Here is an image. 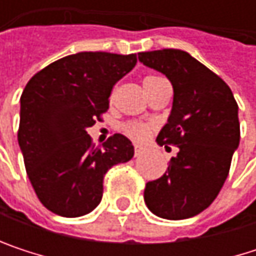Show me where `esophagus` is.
<instances>
[{
    "label": "esophagus",
    "mask_w": 256,
    "mask_h": 256,
    "mask_svg": "<svg viewBox=\"0 0 256 256\" xmlns=\"http://www.w3.org/2000/svg\"><path fill=\"white\" fill-rule=\"evenodd\" d=\"M142 151H144V148L140 145H134V156H140Z\"/></svg>",
    "instance_id": "34e87169"
}]
</instances>
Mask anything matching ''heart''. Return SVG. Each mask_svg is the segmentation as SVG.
Instances as JSON below:
<instances>
[{"mask_svg":"<svg viewBox=\"0 0 256 256\" xmlns=\"http://www.w3.org/2000/svg\"><path fill=\"white\" fill-rule=\"evenodd\" d=\"M160 77H156V76H148V77L144 78V86L158 80ZM151 128L150 126L144 124V123H138V122H132V123H128L124 124V133L128 134V138L134 139V140H144L148 134H150Z\"/></svg>","mask_w":256,"mask_h":256,"instance_id":"1","label":"heart"}]
</instances>
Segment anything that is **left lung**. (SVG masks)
I'll return each mask as SVG.
<instances>
[{
  "instance_id": "obj_1",
  "label": "left lung",
  "mask_w": 256,
  "mask_h": 256,
  "mask_svg": "<svg viewBox=\"0 0 256 256\" xmlns=\"http://www.w3.org/2000/svg\"><path fill=\"white\" fill-rule=\"evenodd\" d=\"M138 56L172 82V111L157 144L179 148L164 175L146 184L144 200L160 218L186 220L210 206L228 176L240 142L238 106L226 81L190 53L163 48Z\"/></svg>"
}]
</instances>
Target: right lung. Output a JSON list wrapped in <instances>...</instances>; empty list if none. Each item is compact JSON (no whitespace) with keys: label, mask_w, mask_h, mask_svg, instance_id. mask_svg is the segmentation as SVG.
<instances>
[{"label":"right lung","mask_w":256,"mask_h":256,"mask_svg":"<svg viewBox=\"0 0 256 256\" xmlns=\"http://www.w3.org/2000/svg\"><path fill=\"white\" fill-rule=\"evenodd\" d=\"M136 62V54L81 52L28 81L18 140L35 194L53 214H90L102 200L105 174L133 157L134 148L124 134L116 133L104 148H94L87 128L108 110L114 84Z\"/></svg>","instance_id":"add662e5"}]
</instances>
